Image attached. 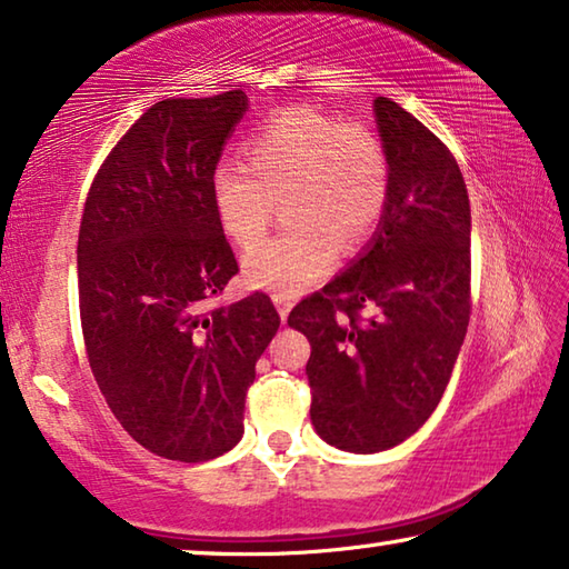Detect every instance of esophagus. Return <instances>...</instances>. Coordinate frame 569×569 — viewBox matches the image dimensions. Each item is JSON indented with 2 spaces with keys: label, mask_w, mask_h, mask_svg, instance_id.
<instances>
[{
  "label": "esophagus",
  "mask_w": 569,
  "mask_h": 569,
  "mask_svg": "<svg viewBox=\"0 0 569 569\" xmlns=\"http://www.w3.org/2000/svg\"><path fill=\"white\" fill-rule=\"evenodd\" d=\"M273 303H276L278 313H281V321H286V319H288V311H291V306H293V299H291V296L273 293Z\"/></svg>",
  "instance_id": "obj_1"
}]
</instances>
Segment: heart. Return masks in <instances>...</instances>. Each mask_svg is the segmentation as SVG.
I'll return each mask as SVG.
<instances>
[{"label": "heart", "mask_w": 569, "mask_h": 569, "mask_svg": "<svg viewBox=\"0 0 569 569\" xmlns=\"http://www.w3.org/2000/svg\"><path fill=\"white\" fill-rule=\"evenodd\" d=\"M210 174L214 214L242 250L254 248L277 202L289 228L252 250L242 273L252 288L296 296L331 270L337 252H357L380 228L390 202V159L362 126L293 106L270 113Z\"/></svg>", "instance_id": "obj_1"}]
</instances>
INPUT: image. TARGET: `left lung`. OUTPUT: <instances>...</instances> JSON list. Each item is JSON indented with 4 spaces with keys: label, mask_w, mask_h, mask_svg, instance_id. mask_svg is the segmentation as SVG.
I'll list each match as a JSON object with an SVG mask.
<instances>
[{
    "label": "left lung",
    "mask_w": 569,
    "mask_h": 569,
    "mask_svg": "<svg viewBox=\"0 0 569 569\" xmlns=\"http://www.w3.org/2000/svg\"><path fill=\"white\" fill-rule=\"evenodd\" d=\"M390 202L369 250L288 323L311 341V422L327 443L377 453L443 398L471 319V207L450 149L390 98L375 101Z\"/></svg>",
    "instance_id": "1"
}]
</instances>
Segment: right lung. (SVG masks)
Masks as SVG:
<instances>
[{"mask_svg":"<svg viewBox=\"0 0 569 569\" xmlns=\"http://www.w3.org/2000/svg\"><path fill=\"white\" fill-rule=\"evenodd\" d=\"M246 108L240 88L147 108L96 171L80 218L90 369L123 430L169 461L238 443L256 362L281 323L263 291L218 303L240 268L210 174Z\"/></svg>","mask_w":569,"mask_h":569,"instance_id":"add662e5","label":"right lung"}]
</instances>
